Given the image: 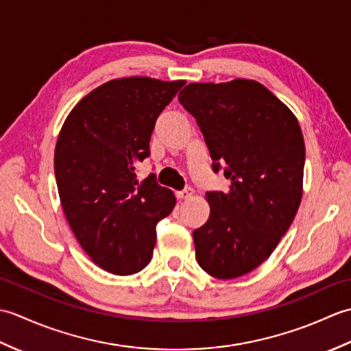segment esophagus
<instances>
[{"mask_svg": "<svg viewBox=\"0 0 351 351\" xmlns=\"http://www.w3.org/2000/svg\"><path fill=\"white\" fill-rule=\"evenodd\" d=\"M193 196H195V190H193V189H187V190H184V191H178L176 193V197L180 199V200H189Z\"/></svg>", "mask_w": 351, "mask_h": 351, "instance_id": "1", "label": "esophagus"}]
</instances>
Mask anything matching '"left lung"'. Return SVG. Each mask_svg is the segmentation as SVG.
Segmentation results:
<instances>
[{
	"instance_id": "left-lung-1",
	"label": "left lung",
	"mask_w": 351,
	"mask_h": 351,
	"mask_svg": "<svg viewBox=\"0 0 351 351\" xmlns=\"http://www.w3.org/2000/svg\"><path fill=\"white\" fill-rule=\"evenodd\" d=\"M196 117L213 169L226 164L228 191L208 193L210 217L193 232L196 259L217 279L259 267L289 229L303 196L299 121L255 80L190 83L178 95Z\"/></svg>"
}]
</instances>
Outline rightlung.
Here are the masks:
<instances>
[{
  "mask_svg": "<svg viewBox=\"0 0 351 351\" xmlns=\"http://www.w3.org/2000/svg\"><path fill=\"white\" fill-rule=\"evenodd\" d=\"M185 84L130 77L87 93L58 132L54 170L63 213L93 263L130 276L151 263L155 226L176 197L154 181H138L136 164L149 155L156 117Z\"/></svg>",
  "mask_w": 351,
  "mask_h": 351,
  "instance_id": "1",
  "label": "right lung"
}]
</instances>
